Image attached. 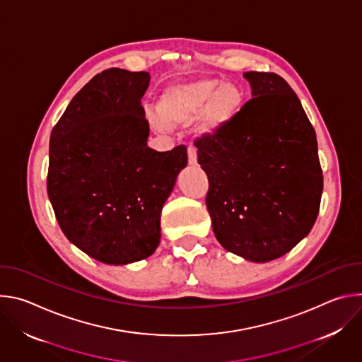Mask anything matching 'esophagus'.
<instances>
[{
    "label": "esophagus",
    "instance_id": "esophagus-1",
    "mask_svg": "<svg viewBox=\"0 0 362 362\" xmlns=\"http://www.w3.org/2000/svg\"><path fill=\"white\" fill-rule=\"evenodd\" d=\"M187 160H189V165L192 166L197 163V150L194 146L187 147Z\"/></svg>",
    "mask_w": 362,
    "mask_h": 362
}]
</instances>
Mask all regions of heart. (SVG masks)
I'll use <instances>...</instances> for the list:
<instances>
[{
	"label": "heart",
	"mask_w": 362,
	"mask_h": 362,
	"mask_svg": "<svg viewBox=\"0 0 362 362\" xmlns=\"http://www.w3.org/2000/svg\"><path fill=\"white\" fill-rule=\"evenodd\" d=\"M243 101L245 93L239 84L206 77L165 90L158 112H150L148 117L159 129L189 124L199 117V132L214 136L232 123Z\"/></svg>",
	"instance_id": "1"
}]
</instances>
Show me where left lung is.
Returning a JSON list of instances; mask_svg holds the SVG:
<instances>
[{
	"instance_id": "1",
	"label": "left lung",
	"mask_w": 362,
	"mask_h": 362,
	"mask_svg": "<svg viewBox=\"0 0 362 362\" xmlns=\"http://www.w3.org/2000/svg\"><path fill=\"white\" fill-rule=\"evenodd\" d=\"M252 98L219 133L194 140L219 243L252 262L289 252L313 229L324 176L315 130L291 86L247 71Z\"/></svg>"
}]
</instances>
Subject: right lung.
Returning a JSON list of instances; mask_svg holds the SVG:
<instances>
[{
	"instance_id": "1",
	"label": "right lung",
	"mask_w": 362,
	"mask_h": 362,
	"mask_svg": "<svg viewBox=\"0 0 362 362\" xmlns=\"http://www.w3.org/2000/svg\"><path fill=\"white\" fill-rule=\"evenodd\" d=\"M146 71L109 69L70 101L49 137L47 193L57 222L78 249L109 265L146 259L160 242V214L186 146H147L140 98Z\"/></svg>"
}]
</instances>
